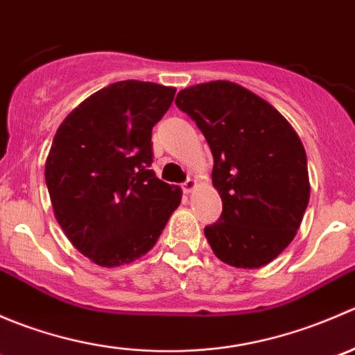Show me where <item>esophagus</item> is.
<instances>
[{"mask_svg":"<svg viewBox=\"0 0 355 355\" xmlns=\"http://www.w3.org/2000/svg\"><path fill=\"white\" fill-rule=\"evenodd\" d=\"M196 185L198 184H196L194 178H187V180L182 184V191H184V194H191V192L196 189Z\"/></svg>","mask_w":355,"mask_h":355,"instance_id":"1","label":"esophagus"}]
</instances>
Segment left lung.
<instances>
[{"label": "left lung", "instance_id": "obj_1", "mask_svg": "<svg viewBox=\"0 0 355 355\" xmlns=\"http://www.w3.org/2000/svg\"><path fill=\"white\" fill-rule=\"evenodd\" d=\"M175 103L214 157L213 185L223 211L204 228L211 249L230 266H264L295 237L309 202L299 135L270 103L234 82L192 85Z\"/></svg>", "mask_w": 355, "mask_h": 355}]
</instances>
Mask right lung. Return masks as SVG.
<instances>
[{
  "instance_id": "obj_1",
  "label": "right lung",
  "mask_w": 355,
  "mask_h": 355,
  "mask_svg": "<svg viewBox=\"0 0 355 355\" xmlns=\"http://www.w3.org/2000/svg\"><path fill=\"white\" fill-rule=\"evenodd\" d=\"M175 92L153 82H114L80 103L56 130L44 170L56 221L99 266L144 256L180 204V187L151 170L153 127Z\"/></svg>"
}]
</instances>
